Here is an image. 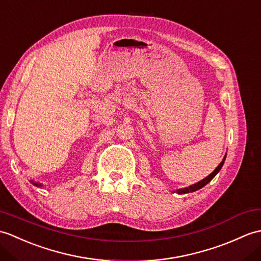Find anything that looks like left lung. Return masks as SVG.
Instances as JSON below:
<instances>
[{
    "label": "left lung",
    "instance_id": "obj_1",
    "mask_svg": "<svg viewBox=\"0 0 261 261\" xmlns=\"http://www.w3.org/2000/svg\"><path fill=\"white\" fill-rule=\"evenodd\" d=\"M223 162H225V158H223V160L220 162V165L215 169V171H214L213 173H210L207 178H204L203 180L199 181V182H197V184H195V185H192V186H190V187H187V188H185V189L178 190V193H188V192H193V191H197V190H199V189H201L202 187H204L208 182H210V181L215 178V175L220 171V169H221L222 166H223Z\"/></svg>",
    "mask_w": 261,
    "mask_h": 261
}]
</instances>
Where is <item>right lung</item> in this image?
Instances as JSON below:
<instances>
[{
  "instance_id": "obj_1",
  "label": "right lung",
  "mask_w": 261,
  "mask_h": 261,
  "mask_svg": "<svg viewBox=\"0 0 261 261\" xmlns=\"http://www.w3.org/2000/svg\"><path fill=\"white\" fill-rule=\"evenodd\" d=\"M31 182H32L34 186H38V187H40V186H41V184H38V182H33V181H31Z\"/></svg>"
}]
</instances>
